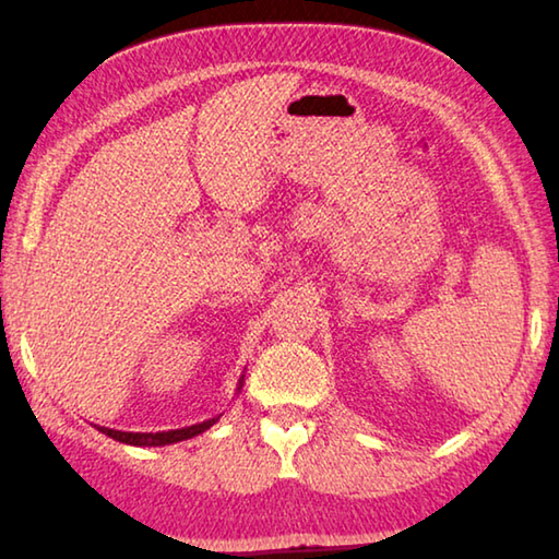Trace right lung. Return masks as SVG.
Instances as JSON below:
<instances>
[{
    "label": "right lung",
    "instance_id": "1",
    "mask_svg": "<svg viewBox=\"0 0 559 559\" xmlns=\"http://www.w3.org/2000/svg\"><path fill=\"white\" fill-rule=\"evenodd\" d=\"M243 386V377L236 384V392H241ZM222 416V414H219ZM219 416H214V419H206L202 424H192V427H185V429H173V431H118V429H108V427H96L98 431L106 433V437L116 439L120 443H130V447H167V443H177V441H187L192 437H200L210 427H214L216 421H219Z\"/></svg>",
    "mask_w": 559,
    "mask_h": 559
}]
</instances>
